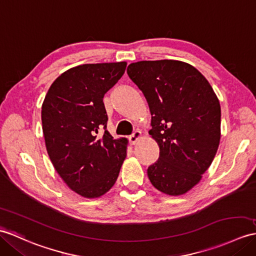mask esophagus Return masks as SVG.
I'll return each mask as SVG.
<instances>
[{
    "instance_id": "34e87169",
    "label": "esophagus",
    "mask_w": 256,
    "mask_h": 256,
    "mask_svg": "<svg viewBox=\"0 0 256 256\" xmlns=\"http://www.w3.org/2000/svg\"><path fill=\"white\" fill-rule=\"evenodd\" d=\"M142 138V133L140 132V130H135V132L130 136L128 140H130V145H134L136 144V142H138L140 138Z\"/></svg>"
}]
</instances>
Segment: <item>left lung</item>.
Instances as JSON below:
<instances>
[{"label":"left lung","mask_w":256,"mask_h":256,"mask_svg":"<svg viewBox=\"0 0 256 256\" xmlns=\"http://www.w3.org/2000/svg\"><path fill=\"white\" fill-rule=\"evenodd\" d=\"M128 75L147 100L150 135L160 150L148 178L164 194L186 193L210 168L220 142L216 94L200 72L181 61H140L128 65Z\"/></svg>","instance_id":"8db88e82"}]
</instances>
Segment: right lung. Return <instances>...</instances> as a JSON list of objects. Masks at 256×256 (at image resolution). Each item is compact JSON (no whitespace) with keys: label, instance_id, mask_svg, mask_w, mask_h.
<instances>
[{"label":"right lung","instance_id":"right-lung-1","mask_svg":"<svg viewBox=\"0 0 256 256\" xmlns=\"http://www.w3.org/2000/svg\"><path fill=\"white\" fill-rule=\"evenodd\" d=\"M126 62L82 64L52 82L41 108L48 155L68 186L87 198L114 186L126 157V138L106 130L104 94L126 72ZM104 128L101 138L98 130Z\"/></svg>","mask_w":256,"mask_h":256}]
</instances>
